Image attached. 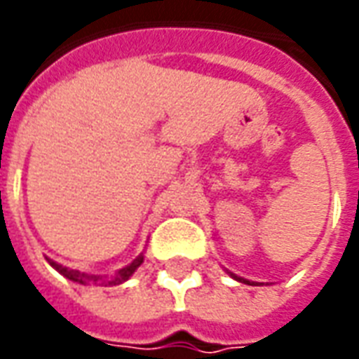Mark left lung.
Returning a JSON list of instances; mask_svg holds the SVG:
<instances>
[{
	"mask_svg": "<svg viewBox=\"0 0 359 359\" xmlns=\"http://www.w3.org/2000/svg\"><path fill=\"white\" fill-rule=\"evenodd\" d=\"M226 273H229V275H231L234 280H238V283H246V285H264V283H252V280H248V278L238 277V275H234V273H231V271H226Z\"/></svg>",
	"mask_w": 359,
	"mask_h": 359,
	"instance_id": "1",
	"label": "left lung"
}]
</instances>
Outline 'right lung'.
I'll list each match as a JSON object with an SVG mask.
<instances>
[{
	"instance_id": "obj_1",
	"label": "right lung",
	"mask_w": 359,
	"mask_h": 359,
	"mask_svg": "<svg viewBox=\"0 0 359 359\" xmlns=\"http://www.w3.org/2000/svg\"><path fill=\"white\" fill-rule=\"evenodd\" d=\"M46 259L50 262V265L53 269L59 271L63 277H67L69 280H73V283H79V285H92V283H94V285L115 286L123 285L125 280H128V278L133 277L134 273H136V269L144 264V254H140V256L134 259L133 264H128L126 267H123V269H118L117 273H113V275H90V273H82V271L63 267V265L57 264V262H53L50 257H46Z\"/></svg>"
}]
</instances>
